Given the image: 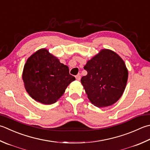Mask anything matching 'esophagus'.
Returning <instances> with one entry per match:
<instances>
[{
	"label": "esophagus",
	"instance_id": "obj_1",
	"mask_svg": "<svg viewBox=\"0 0 150 150\" xmlns=\"http://www.w3.org/2000/svg\"><path fill=\"white\" fill-rule=\"evenodd\" d=\"M75 78H76V79H77V81H80V79H81V75H80V74H78L77 75H76V76H75Z\"/></svg>",
	"mask_w": 150,
	"mask_h": 150
}]
</instances>
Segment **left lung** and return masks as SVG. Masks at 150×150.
I'll use <instances>...</instances> for the list:
<instances>
[{"label": "left lung", "mask_w": 150, "mask_h": 150, "mask_svg": "<svg viewBox=\"0 0 150 150\" xmlns=\"http://www.w3.org/2000/svg\"><path fill=\"white\" fill-rule=\"evenodd\" d=\"M87 75L81 78L88 98L98 107L112 105L121 98L128 79L124 61L111 50L102 49L87 62Z\"/></svg>", "instance_id": "8db88e82"}]
</instances>
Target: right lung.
Returning a JSON list of instances; mask_svg holds the SVG:
<instances>
[{
	"instance_id": "right-lung-1",
	"label": "right lung",
	"mask_w": 150,
	"mask_h": 150,
	"mask_svg": "<svg viewBox=\"0 0 150 150\" xmlns=\"http://www.w3.org/2000/svg\"><path fill=\"white\" fill-rule=\"evenodd\" d=\"M23 80L29 95L44 105L57 102L67 86L75 80L69 67L50 54L47 50H38L28 58L23 72Z\"/></svg>"
}]
</instances>
